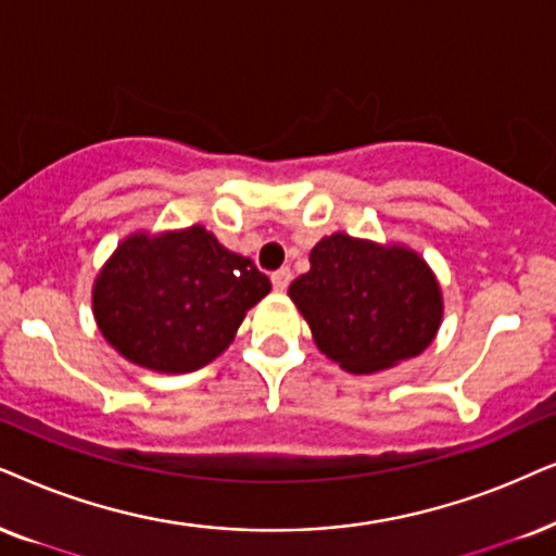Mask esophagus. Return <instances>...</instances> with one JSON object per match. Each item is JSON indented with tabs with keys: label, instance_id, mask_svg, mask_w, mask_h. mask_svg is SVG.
Wrapping results in <instances>:
<instances>
[{
	"label": "esophagus",
	"instance_id": "obj_1",
	"mask_svg": "<svg viewBox=\"0 0 556 556\" xmlns=\"http://www.w3.org/2000/svg\"><path fill=\"white\" fill-rule=\"evenodd\" d=\"M290 279H292L290 269H277V271L271 274V285H274V290H277V292H285L287 287H290Z\"/></svg>",
	"mask_w": 556,
	"mask_h": 556
}]
</instances>
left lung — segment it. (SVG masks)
I'll return each instance as SVG.
<instances>
[{"mask_svg": "<svg viewBox=\"0 0 556 556\" xmlns=\"http://www.w3.org/2000/svg\"><path fill=\"white\" fill-rule=\"evenodd\" d=\"M290 298L315 346L351 375L395 367L431 346L444 315L431 266L413 249L333 233L311 251Z\"/></svg>", "mask_w": 556, "mask_h": 556, "instance_id": "left-lung-1", "label": "left lung"}]
</instances>
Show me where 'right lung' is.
Returning <instances> with one entry per match:
<instances>
[{"label": "right lung", "mask_w": 556, "mask_h": 556, "mask_svg": "<svg viewBox=\"0 0 556 556\" xmlns=\"http://www.w3.org/2000/svg\"><path fill=\"white\" fill-rule=\"evenodd\" d=\"M271 282L202 226L132 233L91 290L102 336L117 354L161 375L205 367L236 339Z\"/></svg>", "instance_id": "obj_1"}]
</instances>
